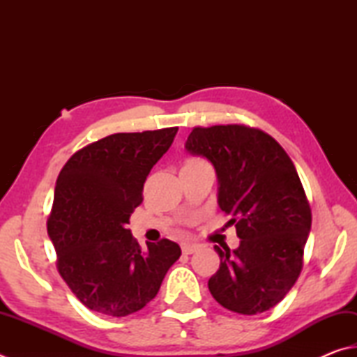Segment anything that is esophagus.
<instances>
[{
	"instance_id": "esophagus-1",
	"label": "esophagus",
	"mask_w": 357,
	"mask_h": 357,
	"mask_svg": "<svg viewBox=\"0 0 357 357\" xmlns=\"http://www.w3.org/2000/svg\"><path fill=\"white\" fill-rule=\"evenodd\" d=\"M197 250V245L196 244H181V252H183L185 255H191Z\"/></svg>"
}]
</instances>
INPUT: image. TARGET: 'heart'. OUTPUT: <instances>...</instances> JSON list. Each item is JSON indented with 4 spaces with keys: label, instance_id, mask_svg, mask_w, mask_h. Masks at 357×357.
<instances>
[{
    "label": "heart",
    "instance_id": "heart-1",
    "mask_svg": "<svg viewBox=\"0 0 357 357\" xmlns=\"http://www.w3.org/2000/svg\"><path fill=\"white\" fill-rule=\"evenodd\" d=\"M197 163H204L202 160H197V158H192V160H188L185 165H197Z\"/></svg>",
    "mask_w": 357,
    "mask_h": 357
}]
</instances>
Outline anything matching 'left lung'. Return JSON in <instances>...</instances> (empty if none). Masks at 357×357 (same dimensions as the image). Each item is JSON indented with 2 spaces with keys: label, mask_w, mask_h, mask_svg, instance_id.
Returning <instances> with one entry per match:
<instances>
[{
  "label": "left lung",
  "mask_w": 357,
  "mask_h": 357,
  "mask_svg": "<svg viewBox=\"0 0 357 357\" xmlns=\"http://www.w3.org/2000/svg\"><path fill=\"white\" fill-rule=\"evenodd\" d=\"M186 151L211 161L218 204L233 218L241 244L220 250L208 281L214 300L255 315L278 305L303 268L311 206L286 151L266 132L241 124L194 127Z\"/></svg>",
  "instance_id": "left-lung-1"
}]
</instances>
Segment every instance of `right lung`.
Masks as SVG:
<instances>
[{
	"instance_id": "add662e5",
	"label": "right lung",
	"mask_w": 357,
	"mask_h": 357,
	"mask_svg": "<svg viewBox=\"0 0 357 357\" xmlns=\"http://www.w3.org/2000/svg\"><path fill=\"white\" fill-rule=\"evenodd\" d=\"M177 130L113 133L77 151L59 174L48 234L60 277L91 311L110 317L139 311L180 258L169 239L147 242L143 252L127 228Z\"/></svg>"
}]
</instances>
